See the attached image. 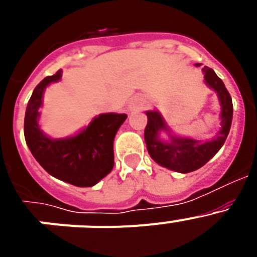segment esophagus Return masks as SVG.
<instances>
[{"mask_svg": "<svg viewBox=\"0 0 257 257\" xmlns=\"http://www.w3.org/2000/svg\"><path fill=\"white\" fill-rule=\"evenodd\" d=\"M145 103H147V100L143 95H136L131 99L128 108H130V110H139V109L144 108Z\"/></svg>", "mask_w": 257, "mask_h": 257, "instance_id": "34e87169", "label": "esophagus"}]
</instances>
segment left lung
Wrapping results in <instances>:
<instances>
[{"label": "left lung", "instance_id": "8db88e82", "mask_svg": "<svg viewBox=\"0 0 257 257\" xmlns=\"http://www.w3.org/2000/svg\"><path fill=\"white\" fill-rule=\"evenodd\" d=\"M202 70L205 73L206 83L217 92L220 104H221V115H220L221 130L215 139L202 143L199 140L171 136L170 143L160 142L158 131H167L165 121L160 113L147 112L148 123L145 127L144 139L149 154L158 165L176 172H181V174L196 171L199 167L206 165L224 145L231 126L233 104H231L230 94L226 90L224 82L211 68L203 67Z\"/></svg>", "mask_w": 257, "mask_h": 257}]
</instances>
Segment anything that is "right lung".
I'll return each instance as SVG.
<instances>
[{"label":"right lung","instance_id":"add662e5","mask_svg":"<svg viewBox=\"0 0 257 257\" xmlns=\"http://www.w3.org/2000/svg\"><path fill=\"white\" fill-rule=\"evenodd\" d=\"M60 77L61 69L42 79L29 99L24 118L27 145L37 162L54 178L76 187H92L112 171L113 142L127 114H100L73 138L50 139L38 127V109L46 86Z\"/></svg>","mask_w":257,"mask_h":257}]
</instances>
